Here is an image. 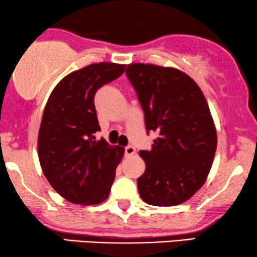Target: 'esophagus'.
Listing matches in <instances>:
<instances>
[{"label":"esophagus","mask_w":257,"mask_h":257,"mask_svg":"<svg viewBox=\"0 0 257 257\" xmlns=\"http://www.w3.org/2000/svg\"><path fill=\"white\" fill-rule=\"evenodd\" d=\"M136 153V149L133 146H127L125 149V154L127 157H131V156H133V154Z\"/></svg>","instance_id":"34e87169"}]
</instances>
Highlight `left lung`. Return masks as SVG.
<instances>
[{
	"mask_svg": "<svg viewBox=\"0 0 257 257\" xmlns=\"http://www.w3.org/2000/svg\"><path fill=\"white\" fill-rule=\"evenodd\" d=\"M144 113L147 131L158 138L140 151L145 172L138 178L142 199L153 206H177L202 187L212 168L216 128L201 89L170 66L131 63L126 69Z\"/></svg>",
	"mask_w": 257,
	"mask_h": 257,
	"instance_id": "8db88e82",
	"label": "left lung"
}]
</instances>
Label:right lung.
<instances>
[{
    "label": "right lung",
    "instance_id": "1",
    "mask_svg": "<svg viewBox=\"0 0 257 257\" xmlns=\"http://www.w3.org/2000/svg\"><path fill=\"white\" fill-rule=\"evenodd\" d=\"M125 64L100 62L76 70L52 90L38 131L37 152L51 187L75 205H98L110 195L124 149L94 133L100 131L93 97L100 86L125 71Z\"/></svg>",
    "mask_w": 257,
    "mask_h": 257
}]
</instances>
